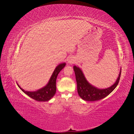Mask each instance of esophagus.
I'll use <instances>...</instances> for the list:
<instances>
[{
  "label": "esophagus",
  "instance_id": "esophagus-1",
  "mask_svg": "<svg viewBox=\"0 0 134 134\" xmlns=\"http://www.w3.org/2000/svg\"><path fill=\"white\" fill-rule=\"evenodd\" d=\"M68 63H70V64H72V63H74V60H73V59H70V60H68Z\"/></svg>",
  "mask_w": 134,
  "mask_h": 134
}]
</instances>
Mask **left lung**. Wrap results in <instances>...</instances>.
<instances>
[{
    "label": "left lung",
    "instance_id": "left-lung-1",
    "mask_svg": "<svg viewBox=\"0 0 134 134\" xmlns=\"http://www.w3.org/2000/svg\"><path fill=\"white\" fill-rule=\"evenodd\" d=\"M77 84V91L79 97L88 101H95L102 99L111 93L118 85L121 75V70L119 76L111 87L104 89H98L91 85L86 79L81 69L76 66H74Z\"/></svg>",
    "mask_w": 134,
    "mask_h": 134
}]
</instances>
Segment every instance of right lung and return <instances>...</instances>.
<instances>
[{
	"label": "right lung",
	"instance_id": "right-lung-1",
	"mask_svg": "<svg viewBox=\"0 0 134 134\" xmlns=\"http://www.w3.org/2000/svg\"><path fill=\"white\" fill-rule=\"evenodd\" d=\"M65 63H62L58 65L53 72L48 84L43 88L39 89L36 91H26L22 89L18 85V86L24 93L33 99L39 102L47 101L51 99L56 93V78L59 72L65 66Z\"/></svg>",
	"mask_w": 134,
	"mask_h": 134
}]
</instances>
